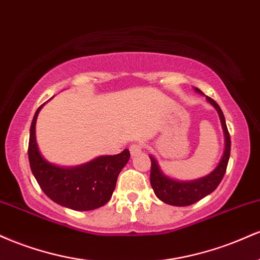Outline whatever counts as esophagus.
Returning <instances> with one entry per match:
<instances>
[{"instance_id": "1", "label": "esophagus", "mask_w": 260, "mask_h": 260, "mask_svg": "<svg viewBox=\"0 0 260 260\" xmlns=\"http://www.w3.org/2000/svg\"><path fill=\"white\" fill-rule=\"evenodd\" d=\"M142 150H143L142 143H133V144L129 147V151L132 156H137V155H138Z\"/></svg>"}]
</instances>
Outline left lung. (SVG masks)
Masks as SVG:
<instances>
[{
	"mask_svg": "<svg viewBox=\"0 0 260 260\" xmlns=\"http://www.w3.org/2000/svg\"><path fill=\"white\" fill-rule=\"evenodd\" d=\"M194 89L196 91L203 94L198 88ZM207 100L215 107L216 111L219 112L223 133H225V151H223V155L221 160H220L219 165H217V168L214 170L210 175L190 182H180L166 177L159 169L156 160H155L153 156H150L151 187H153L155 196H156L160 201L166 203V204L175 205V207H187V205L194 204V203L201 201L204 197L210 194L211 192H214V190L216 189V187L219 186L220 182L222 180L223 175H225L226 169H228L230 151H231V139H230V133L228 131V126H226L225 116H223L221 109L217 105L215 100H213L209 96H207Z\"/></svg>",
	"mask_w": 260,
	"mask_h": 260,
	"instance_id": "left-lung-1",
	"label": "left lung"
}]
</instances>
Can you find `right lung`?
I'll return each instance as SVG.
<instances>
[{
	"mask_svg": "<svg viewBox=\"0 0 260 260\" xmlns=\"http://www.w3.org/2000/svg\"><path fill=\"white\" fill-rule=\"evenodd\" d=\"M41 105L31 121L28 156L35 180L43 192L62 207L73 210H94L105 205L112 197L121 170L129 160V150L117 155L100 156L77 168L63 169L47 162L39 153L35 123Z\"/></svg>",
	"mask_w": 260,
	"mask_h": 260,
	"instance_id": "1",
	"label": "right lung"
}]
</instances>
